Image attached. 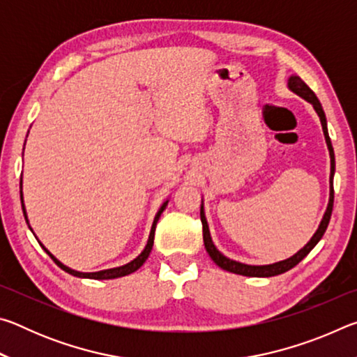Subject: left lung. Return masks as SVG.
<instances>
[{"label": "left lung", "mask_w": 357, "mask_h": 357, "mask_svg": "<svg viewBox=\"0 0 357 357\" xmlns=\"http://www.w3.org/2000/svg\"><path fill=\"white\" fill-rule=\"evenodd\" d=\"M288 88L291 89L294 94H298L299 98H302L307 102H310L315 108V112L318 113L319 121H321V128H323V134L326 138V144H328L329 149V155H331V176H329V203L328 208H326V213L323 215L321 222H319V227L313 234L312 239L307 243L302 249L294 253L293 257H289L283 261H277L273 264H263V266H252V264H244L239 261H234V259H229L225 255L217 250V247L214 245L213 239H211V233H209V227L206 222V217H204V209H203V203H202V209H200V217H202V223H203V241H204V247H206V252L209 253V257L213 258V261L222 268L223 271H228V273L233 274H239V275H247V277H273V275H279L287 273L291 268H294L296 264L299 261H302L307 255H309L310 250L315 247L319 239L323 238V234L326 231V228L329 225L331 220V214H332V206H334V173H335V157H334V148H332L331 138L328 134V123H326V114L321 104H319L318 98L315 96V93L307 86V84L301 80L298 75H291L288 78Z\"/></svg>", "instance_id": "1"}]
</instances>
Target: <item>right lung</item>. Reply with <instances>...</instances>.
<instances>
[{
	"mask_svg": "<svg viewBox=\"0 0 357 357\" xmlns=\"http://www.w3.org/2000/svg\"><path fill=\"white\" fill-rule=\"evenodd\" d=\"M20 185H22V183H20ZM20 198H22V209H23V214H25V219H26V222H28L26 211H25V204H23V193H22V190H20ZM167 204H168V200H167L164 204H162V206H160V209H159V211H157V214H155V217H154V222H153V227H151V233H149L148 244H146V247H144V249H143V252H142L140 255H138L135 259H132L130 263L124 264V266H119V268H112V269L98 271V273H80V271H74V269L68 268V266H64L61 261H59V259H56L55 257H53L52 253L48 252L44 245H42L40 243H39V244H40L42 249H44V250L47 252V255L50 257V258L53 259V261H55V263L59 266V268H61L63 271H66V273L70 274V275H74V277H80V279H94V280H108V279H118V277H124V275H128V274L135 273V271H137V269H140L142 266H143V263L146 261V259H148V257H149L151 250H153L155 225H157V222H159V217H160V214L164 213V209L167 208ZM28 227H29V225H28Z\"/></svg>",
	"mask_w": 357,
	"mask_h": 357,
	"instance_id": "add662e5",
	"label": "right lung"
}]
</instances>
